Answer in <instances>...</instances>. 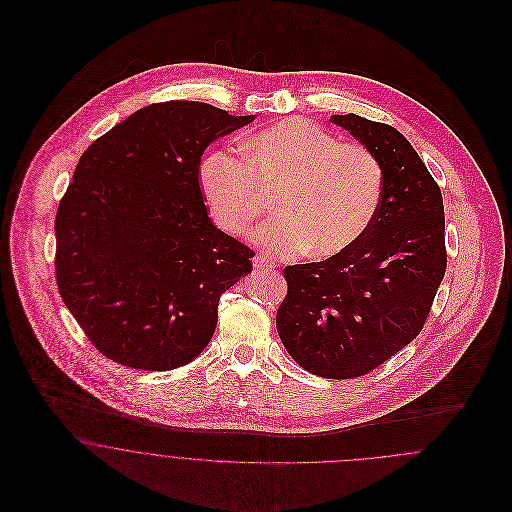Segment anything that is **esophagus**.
Masks as SVG:
<instances>
[{
	"instance_id": "obj_1",
	"label": "esophagus",
	"mask_w": 512,
	"mask_h": 512,
	"mask_svg": "<svg viewBox=\"0 0 512 512\" xmlns=\"http://www.w3.org/2000/svg\"><path fill=\"white\" fill-rule=\"evenodd\" d=\"M253 267L259 268V270H261V268H267V270H270V268H274L276 265H274L270 259H267L265 255H261V253H259V255H255V257H253Z\"/></svg>"
}]
</instances>
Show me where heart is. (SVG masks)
Wrapping results in <instances>:
<instances>
[{
    "label": "heart",
    "mask_w": 512,
    "mask_h": 512,
    "mask_svg": "<svg viewBox=\"0 0 512 512\" xmlns=\"http://www.w3.org/2000/svg\"><path fill=\"white\" fill-rule=\"evenodd\" d=\"M213 219L242 234L265 213L272 195L276 219L253 234L257 244L292 257L307 251L330 259L359 244L380 213L384 167L361 144L340 140L307 119H284L249 136L244 159L213 149L199 167Z\"/></svg>",
    "instance_id": "1"
}]
</instances>
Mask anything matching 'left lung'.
I'll return each mask as SVG.
<instances>
[{"label":"left lung","instance_id":"1","mask_svg":"<svg viewBox=\"0 0 512 512\" xmlns=\"http://www.w3.org/2000/svg\"><path fill=\"white\" fill-rule=\"evenodd\" d=\"M384 167V199L365 238L338 257L284 268L276 328L305 370L334 380L386 363L420 334L447 268L443 199L407 138L384 122L334 115Z\"/></svg>","mask_w":512,"mask_h":512}]
</instances>
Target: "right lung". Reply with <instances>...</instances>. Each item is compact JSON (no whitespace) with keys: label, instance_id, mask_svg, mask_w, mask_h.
<instances>
[{"label":"right lung","instance_id":"obj_1","mask_svg":"<svg viewBox=\"0 0 512 512\" xmlns=\"http://www.w3.org/2000/svg\"><path fill=\"white\" fill-rule=\"evenodd\" d=\"M253 119L151 103L82 153L55 215V278L107 359L172 370L213 338L220 295L251 272L253 249L209 219L199 165L211 142Z\"/></svg>","mask_w":512,"mask_h":512}]
</instances>
